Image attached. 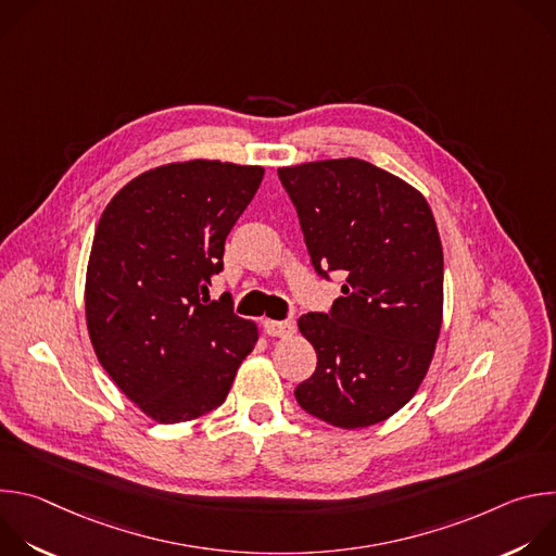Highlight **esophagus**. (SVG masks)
Wrapping results in <instances>:
<instances>
[{"label": "esophagus", "instance_id": "obj_1", "mask_svg": "<svg viewBox=\"0 0 556 556\" xmlns=\"http://www.w3.org/2000/svg\"><path fill=\"white\" fill-rule=\"evenodd\" d=\"M264 330L268 337H279V339H286L294 332V324L292 321H273V319H266L264 321Z\"/></svg>", "mask_w": 556, "mask_h": 556}]
</instances>
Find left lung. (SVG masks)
Returning a JSON list of instances; mask_svg holds the SVG:
<instances>
[{
  "mask_svg": "<svg viewBox=\"0 0 556 556\" xmlns=\"http://www.w3.org/2000/svg\"><path fill=\"white\" fill-rule=\"evenodd\" d=\"M277 174L316 273H345L332 312L299 319L316 369L294 399L332 427L378 425L414 399L440 339L444 257L431 206L416 187L358 157Z\"/></svg>",
  "mask_w": 556,
  "mask_h": 556,
  "instance_id": "1",
  "label": "left lung"
}]
</instances>
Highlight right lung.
Returning <instances> with one entry per match:
<instances>
[{
    "mask_svg": "<svg viewBox=\"0 0 556 556\" xmlns=\"http://www.w3.org/2000/svg\"><path fill=\"white\" fill-rule=\"evenodd\" d=\"M264 167L169 163L129 180L105 206L86 273V324L116 387L151 420L217 409L255 350V321L211 301L224 242Z\"/></svg>",
    "mask_w": 556,
    "mask_h": 556,
    "instance_id": "add662e5",
    "label": "right lung"
}]
</instances>
